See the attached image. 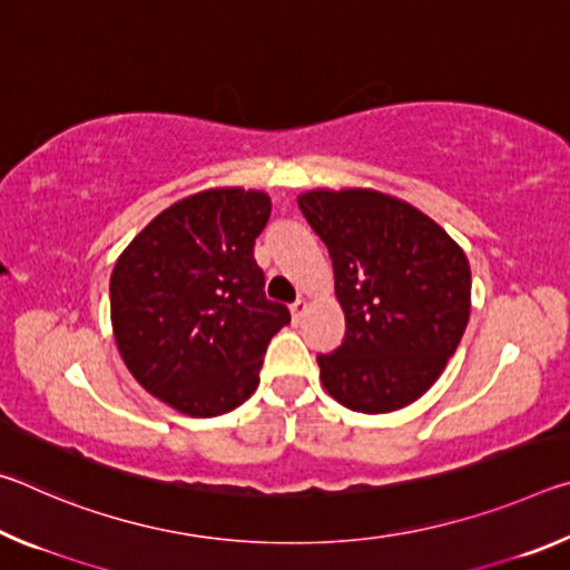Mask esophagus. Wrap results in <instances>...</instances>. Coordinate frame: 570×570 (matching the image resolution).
Returning a JSON list of instances; mask_svg holds the SVG:
<instances>
[{
  "label": "esophagus",
  "instance_id": "1",
  "mask_svg": "<svg viewBox=\"0 0 570 570\" xmlns=\"http://www.w3.org/2000/svg\"><path fill=\"white\" fill-rule=\"evenodd\" d=\"M306 308H308V304L304 302V298H296V302L292 304V320H294V322L302 320V316L306 314Z\"/></svg>",
  "mask_w": 570,
  "mask_h": 570
}]
</instances>
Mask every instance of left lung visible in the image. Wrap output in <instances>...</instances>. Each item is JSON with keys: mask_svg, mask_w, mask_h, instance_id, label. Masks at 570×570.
I'll return each mask as SVG.
<instances>
[{"mask_svg": "<svg viewBox=\"0 0 570 570\" xmlns=\"http://www.w3.org/2000/svg\"><path fill=\"white\" fill-rule=\"evenodd\" d=\"M298 208L330 248L346 322L344 342L316 356L324 390L364 414L407 407L465 334V250L422 210L380 190H308Z\"/></svg>", "mask_w": 570, "mask_h": 570, "instance_id": "1", "label": "left lung"}]
</instances>
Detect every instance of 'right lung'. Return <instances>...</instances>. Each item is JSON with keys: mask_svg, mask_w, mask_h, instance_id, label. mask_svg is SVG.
Returning a JSON list of instances; mask_svg holds the SVG:
<instances>
[{"mask_svg": "<svg viewBox=\"0 0 570 570\" xmlns=\"http://www.w3.org/2000/svg\"><path fill=\"white\" fill-rule=\"evenodd\" d=\"M272 216L264 190L208 188L163 210L110 276L112 334L142 390L190 417L246 402L272 336L292 322L254 258Z\"/></svg>", "mask_w": 570, "mask_h": 570, "instance_id": "add662e5", "label": "right lung"}]
</instances>
